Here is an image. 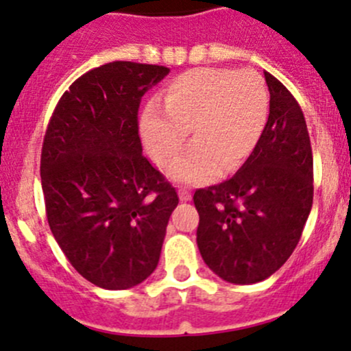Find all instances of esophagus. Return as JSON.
<instances>
[{
    "instance_id": "obj_1",
    "label": "esophagus",
    "mask_w": 351,
    "mask_h": 351,
    "mask_svg": "<svg viewBox=\"0 0 351 351\" xmlns=\"http://www.w3.org/2000/svg\"><path fill=\"white\" fill-rule=\"evenodd\" d=\"M178 195H180V200H182V202L192 200V193H190V190H186V189H180Z\"/></svg>"
}]
</instances>
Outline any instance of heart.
I'll list each match as a JSON object with an SVG mask.
<instances>
[{"label": "heart", "mask_w": 351, "mask_h": 351, "mask_svg": "<svg viewBox=\"0 0 351 351\" xmlns=\"http://www.w3.org/2000/svg\"><path fill=\"white\" fill-rule=\"evenodd\" d=\"M270 117V93L253 69L198 67L165 88L143 110L141 139L158 165L168 166L189 141L193 144L169 166L176 182L205 183L232 173L260 144Z\"/></svg>", "instance_id": "obj_1"}]
</instances>
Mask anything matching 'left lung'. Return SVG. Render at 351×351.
Returning a JSON list of instances; mask_svg holds the SVG:
<instances>
[{
  "label": "left lung",
  "mask_w": 351,
  "mask_h": 351,
  "mask_svg": "<svg viewBox=\"0 0 351 351\" xmlns=\"http://www.w3.org/2000/svg\"><path fill=\"white\" fill-rule=\"evenodd\" d=\"M270 117L260 144L232 178L197 190V244L231 284L274 275L295 250L313 207V149L295 98L270 73Z\"/></svg>",
  "instance_id": "left-lung-1"
}]
</instances>
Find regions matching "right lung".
I'll return each instance as SVG.
<instances>
[{
	"label": "right lung",
	"instance_id": "add662e5",
	"mask_svg": "<svg viewBox=\"0 0 351 351\" xmlns=\"http://www.w3.org/2000/svg\"><path fill=\"white\" fill-rule=\"evenodd\" d=\"M168 67L115 61L77 77L47 125L40 178L51 231L74 270L107 290L156 270L176 190L143 156L141 98Z\"/></svg>",
	"mask_w": 351,
	"mask_h": 351
}]
</instances>
